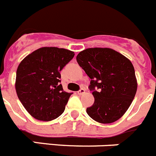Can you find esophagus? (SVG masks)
<instances>
[{"mask_svg":"<svg viewBox=\"0 0 156 156\" xmlns=\"http://www.w3.org/2000/svg\"><path fill=\"white\" fill-rule=\"evenodd\" d=\"M77 94H80V95L83 94H85V90L82 88V89H80V90L77 91Z\"/></svg>","mask_w":156,"mask_h":156,"instance_id":"34e87169","label":"esophagus"}]
</instances>
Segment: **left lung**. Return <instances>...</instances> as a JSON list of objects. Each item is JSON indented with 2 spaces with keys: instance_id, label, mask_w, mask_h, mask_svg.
Returning <instances> with one entry per match:
<instances>
[{
  "instance_id": "obj_1",
  "label": "left lung",
  "mask_w": 156,
  "mask_h": 156,
  "mask_svg": "<svg viewBox=\"0 0 156 156\" xmlns=\"http://www.w3.org/2000/svg\"><path fill=\"white\" fill-rule=\"evenodd\" d=\"M76 61L90 77L94 102L87 113L101 123H111L124 115L137 92V80L131 62L111 48H87Z\"/></svg>"
}]
</instances>
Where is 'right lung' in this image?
Instances as JSON below:
<instances>
[{
	"label": "right lung",
	"instance_id": "right-lung-1",
	"mask_svg": "<svg viewBox=\"0 0 156 156\" xmlns=\"http://www.w3.org/2000/svg\"><path fill=\"white\" fill-rule=\"evenodd\" d=\"M74 55L64 48L45 47L32 52L19 65L16 93L34 118L50 121L63 113L73 93L63 90L60 72Z\"/></svg>",
	"mask_w": 156,
	"mask_h": 156
}]
</instances>
